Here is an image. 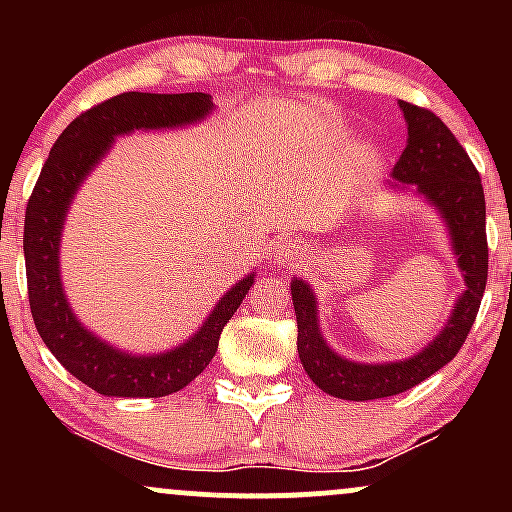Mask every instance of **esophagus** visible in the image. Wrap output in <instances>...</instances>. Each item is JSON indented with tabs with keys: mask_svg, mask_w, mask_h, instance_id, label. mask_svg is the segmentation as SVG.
Listing matches in <instances>:
<instances>
[{
	"mask_svg": "<svg viewBox=\"0 0 512 512\" xmlns=\"http://www.w3.org/2000/svg\"><path fill=\"white\" fill-rule=\"evenodd\" d=\"M305 257V245L301 240H293V238H284L276 243L274 248V260L276 264H284L286 269L298 267Z\"/></svg>",
	"mask_w": 512,
	"mask_h": 512,
	"instance_id": "1",
	"label": "esophagus"
}]
</instances>
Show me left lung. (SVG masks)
<instances>
[{"label":"left lung","mask_w":512,"mask_h":512,"mask_svg":"<svg viewBox=\"0 0 512 512\" xmlns=\"http://www.w3.org/2000/svg\"><path fill=\"white\" fill-rule=\"evenodd\" d=\"M407 120V149L392 168V178L414 185L428 204L438 209L448 226L452 255L462 269L464 291L455 301L448 325L433 342L404 361L356 363L330 349L317 320V301L308 281H291L298 325V356L310 380L327 395L351 402L392 397L424 383L455 358L477 320L489 274L486 245V202L481 178L455 134L431 110L399 101ZM402 185H392L402 190Z\"/></svg>","instance_id":"left-lung-1"}]
</instances>
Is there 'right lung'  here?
<instances>
[{
	"instance_id": "obj_1",
	"label": "right lung",
	"mask_w": 512,
	"mask_h": 512,
	"mask_svg": "<svg viewBox=\"0 0 512 512\" xmlns=\"http://www.w3.org/2000/svg\"><path fill=\"white\" fill-rule=\"evenodd\" d=\"M214 101L209 93L129 91L81 113L52 146L23 223L28 303L35 330L52 356L76 380L108 397H166L190 385L219 349L226 322L255 284V272L240 279L214 305L204 325L166 354L137 356L120 351L76 320L60 279V238L67 211L86 175L108 154L115 137L134 129L185 127L204 120Z\"/></svg>"
}]
</instances>
